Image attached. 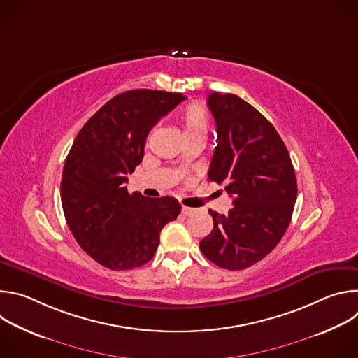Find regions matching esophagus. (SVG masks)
<instances>
[{"instance_id":"obj_1","label":"esophagus","mask_w":358,"mask_h":358,"mask_svg":"<svg viewBox=\"0 0 358 358\" xmlns=\"http://www.w3.org/2000/svg\"><path fill=\"white\" fill-rule=\"evenodd\" d=\"M181 211H182V214H184V215H191V214H194V213H195V210H194V208H189V207H185V206H182Z\"/></svg>"}]
</instances>
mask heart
I'll use <instances>...</instances> for the list:
<instances>
[{
    "label": "heart",
    "instance_id": "heart-1",
    "mask_svg": "<svg viewBox=\"0 0 358 358\" xmlns=\"http://www.w3.org/2000/svg\"><path fill=\"white\" fill-rule=\"evenodd\" d=\"M180 123L184 130V136H194V134H206L208 133L210 119L207 109L199 103L188 105L181 116Z\"/></svg>",
    "mask_w": 358,
    "mask_h": 358
}]
</instances>
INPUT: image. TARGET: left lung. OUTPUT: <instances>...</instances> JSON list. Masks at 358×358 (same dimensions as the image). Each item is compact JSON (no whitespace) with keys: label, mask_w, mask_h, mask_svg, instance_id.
I'll return each mask as SVG.
<instances>
[{"label":"left lung","mask_w":358,"mask_h":358,"mask_svg":"<svg viewBox=\"0 0 358 358\" xmlns=\"http://www.w3.org/2000/svg\"><path fill=\"white\" fill-rule=\"evenodd\" d=\"M217 147L208 180L234 196L227 215L208 211L214 228L199 242L206 258L228 271L246 269L271 253L286 232L297 182L287 148L272 126L236 94L210 93Z\"/></svg>","instance_id":"8db88e82"}]
</instances>
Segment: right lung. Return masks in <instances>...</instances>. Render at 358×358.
<instances>
[{
    "label": "right lung",
    "instance_id": "add662e5",
    "mask_svg": "<svg viewBox=\"0 0 358 358\" xmlns=\"http://www.w3.org/2000/svg\"><path fill=\"white\" fill-rule=\"evenodd\" d=\"M184 99L164 90L123 92L85 123L69 150L61 181L65 220L101 266L127 271L147 264L163 227L181 211L176 198L129 194L124 184L144 157L152 126Z\"/></svg>",
    "mask_w": 358,
    "mask_h": 358
}]
</instances>
